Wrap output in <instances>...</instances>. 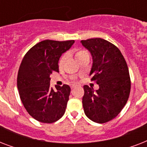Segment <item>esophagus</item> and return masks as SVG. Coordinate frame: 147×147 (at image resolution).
<instances>
[{"label": "esophagus", "mask_w": 147, "mask_h": 147, "mask_svg": "<svg viewBox=\"0 0 147 147\" xmlns=\"http://www.w3.org/2000/svg\"><path fill=\"white\" fill-rule=\"evenodd\" d=\"M75 88H76V86H75V85H71V89H74Z\"/></svg>", "instance_id": "obj_1"}]
</instances>
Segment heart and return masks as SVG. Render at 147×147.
<instances>
[{
  "instance_id": "1",
  "label": "heart",
  "mask_w": 147,
  "mask_h": 147,
  "mask_svg": "<svg viewBox=\"0 0 147 147\" xmlns=\"http://www.w3.org/2000/svg\"><path fill=\"white\" fill-rule=\"evenodd\" d=\"M87 52L85 50H78L76 52V59L79 61V60L82 59V58L85 55L87 54ZM65 59H66V55H62L61 56V58L59 59V66L62 67V65L64 64L65 61Z\"/></svg>"
}]
</instances>
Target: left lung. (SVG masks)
<instances>
[{"label":"left lung","instance_id":"left-lung-1","mask_svg":"<svg viewBox=\"0 0 147 147\" xmlns=\"http://www.w3.org/2000/svg\"><path fill=\"white\" fill-rule=\"evenodd\" d=\"M81 42L92 54L91 81L99 85L95 92L84 85V111L92 121L106 123L118 115L130 95L131 83L127 65L118 48L107 40L93 38Z\"/></svg>","mask_w":147,"mask_h":147}]
</instances>
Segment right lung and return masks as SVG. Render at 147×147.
I'll use <instances>...</instances> for the list:
<instances>
[{
    "instance_id": "1",
    "label": "right lung",
    "mask_w": 147,
    "mask_h": 147,
    "mask_svg": "<svg viewBox=\"0 0 147 147\" xmlns=\"http://www.w3.org/2000/svg\"><path fill=\"white\" fill-rule=\"evenodd\" d=\"M74 40H43L24 55L17 75L20 100L29 114L42 123H51L65 114L71 88L68 85L50 86L51 74L59 71V60Z\"/></svg>"
}]
</instances>
